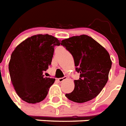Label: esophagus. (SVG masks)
Returning <instances> with one entry per match:
<instances>
[{"label":"esophagus","mask_w":126,"mask_h":126,"mask_svg":"<svg viewBox=\"0 0 126 126\" xmlns=\"http://www.w3.org/2000/svg\"><path fill=\"white\" fill-rule=\"evenodd\" d=\"M67 78H67V76H64V77H63V78H58V80L60 82H63L64 80H66Z\"/></svg>","instance_id":"esophagus-1"}]
</instances>
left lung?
I'll list each match as a JSON object with an SVG mask.
<instances>
[{"label":"left lung","mask_w":126,"mask_h":126,"mask_svg":"<svg viewBox=\"0 0 126 126\" xmlns=\"http://www.w3.org/2000/svg\"><path fill=\"white\" fill-rule=\"evenodd\" d=\"M63 45L72 54L76 70L80 73L74 80V89L66 97L72 102L84 103L95 98L108 80L111 60L104 47L88 35L62 40Z\"/></svg>","instance_id":"8db88e82"}]
</instances>
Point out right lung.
Wrapping results in <instances>:
<instances>
[{"instance_id": "add662e5", "label": "right lung", "mask_w": 126, "mask_h": 126, "mask_svg": "<svg viewBox=\"0 0 126 126\" xmlns=\"http://www.w3.org/2000/svg\"><path fill=\"white\" fill-rule=\"evenodd\" d=\"M60 40L49 34L34 35L15 48L8 64L10 80L15 91L29 104L40 102L46 98L54 78L44 77L52 60L54 46Z\"/></svg>"}]
</instances>
